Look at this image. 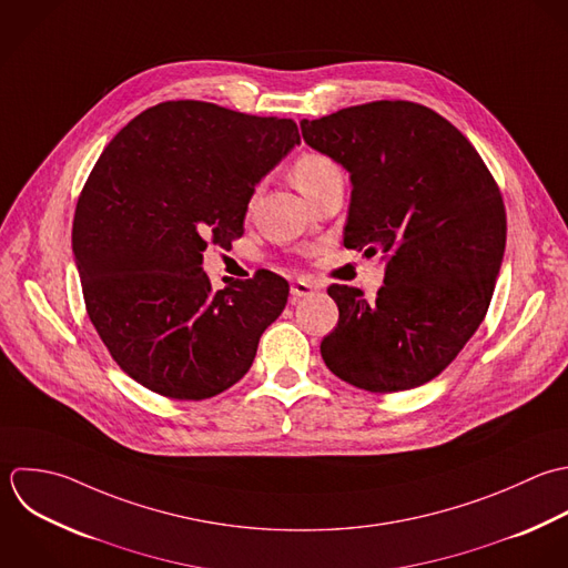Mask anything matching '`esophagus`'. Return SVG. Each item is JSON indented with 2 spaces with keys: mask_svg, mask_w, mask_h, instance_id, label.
<instances>
[{
  "mask_svg": "<svg viewBox=\"0 0 568 568\" xmlns=\"http://www.w3.org/2000/svg\"><path fill=\"white\" fill-rule=\"evenodd\" d=\"M312 292H314V285H312L310 281L298 278V281L292 283V298H294V301H296V298H303V296H307V294H312Z\"/></svg>",
  "mask_w": 568,
  "mask_h": 568,
  "instance_id": "esophagus-1",
  "label": "esophagus"
}]
</instances>
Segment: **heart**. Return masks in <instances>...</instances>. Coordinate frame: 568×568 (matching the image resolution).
Wrapping results in <instances>:
<instances>
[{
	"mask_svg": "<svg viewBox=\"0 0 568 568\" xmlns=\"http://www.w3.org/2000/svg\"><path fill=\"white\" fill-rule=\"evenodd\" d=\"M336 176H341L336 163L321 152H303L292 163V179L307 199Z\"/></svg>",
	"mask_w": 568,
	"mask_h": 568,
	"instance_id": "heart-1",
	"label": "heart"
}]
</instances>
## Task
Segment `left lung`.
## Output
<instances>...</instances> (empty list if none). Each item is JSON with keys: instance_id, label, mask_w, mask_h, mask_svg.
<instances>
[{"instance_id": "left-lung-1", "label": "left lung", "mask_w": 568, "mask_h": 568, "mask_svg": "<svg viewBox=\"0 0 568 568\" xmlns=\"http://www.w3.org/2000/svg\"><path fill=\"white\" fill-rule=\"evenodd\" d=\"M352 179L345 245L387 256L376 301L329 285L338 325L321 356L341 381L392 394L434 381L487 316L507 243L500 187L469 139L414 101L301 121Z\"/></svg>"}]
</instances>
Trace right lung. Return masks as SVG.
Returning <instances> with one entry per match:
<instances>
[{
	"label": "right lung",
	"mask_w": 568,
	"mask_h": 568,
	"mask_svg": "<svg viewBox=\"0 0 568 568\" xmlns=\"http://www.w3.org/2000/svg\"><path fill=\"white\" fill-rule=\"evenodd\" d=\"M292 119L207 101H163L101 152L74 210L72 252L85 312L114 363L174 400L239 383L285 310L274 272L212 290L205 239L243 234L254 185L296 145Z\"/></svg>",
	"instance_id": "add662e5"
}]
</instances>
